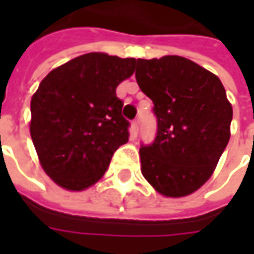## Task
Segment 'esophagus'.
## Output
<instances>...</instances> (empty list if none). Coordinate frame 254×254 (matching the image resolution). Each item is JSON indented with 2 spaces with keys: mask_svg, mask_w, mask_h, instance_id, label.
Instances as JSON below:
<instances>
[{
  "mask_svg": "<svg viewBox=\"0 0 254 254\" xmlns=\"http://www.w3.org/2000/svg\"><path fill=\"white\" fill-rule=\"evenodd\" d=\"M130 133L133 136H137L138 134V120H134L130 125Z\"/></svg>",
  "mask_w": 254,
  "mask_h": 254,
  "instance_id": "34e87169",
  "label": "esophagus"
}]
</instances>
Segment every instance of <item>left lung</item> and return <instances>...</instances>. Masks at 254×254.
I'll return each instance as SVG.
<instances>
[{
    "label": "left lung",
    "mask_w": 254,
    "mask_h": 254,
    "mask_svg": "<svg viewBox=\"0 0 254 254\" xmlns=\"http://www.w3.org/2000/svg\"><path fill=\"white\" fill-rule=\"evenodd\" d=\"M136 64L138 87L154 102L158 121L154 143L140 148L141 173L160 194L188 196L209 180L229 143L231 103L218 76L188 58Z\"/></svg>",
    "instance_id": "1"
}]
</instances>
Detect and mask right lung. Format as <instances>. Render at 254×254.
I'll return each mask as SVG.
<instances>
[{
    "instance_id": "add662e5",
    "label": "right lung",
    "mask_w": 254,
    "mask_h": 254,
    "mask_svg": "<svg viewBox=\"0 0 254 254\" xmlns=\"http://www.w3.org/2000/svg\"><path fill=\"white\" fill-rule=\"evenodd\" d=\"M134 66V58L88 53L39 84L31 99V137L43 170L64 189L84 190L99 181L129 140L116 89Z\"/></svg>"
}]
</instances>
